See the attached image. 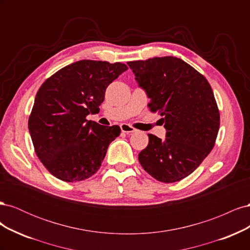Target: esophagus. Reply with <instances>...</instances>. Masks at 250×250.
Listing matches in <instances>:
<instances>
[{
  "instance_id": "obj_1",
  "label": "esophagus",
  "mask_w": 250,
  "mask_h": 250,
  "mask_svg": "<svg viewBox=\"0 0 250 250\" xmlns=\"http://www.w3.org/2000/svg\"><path fill=\"white\" fill-rule=\"evenodd\" d=\"M121 130H122V132H125L127 134L133 133V132L137 131L133 127H131L130 125H128V124H122V125H121Z\"/></svg>"
}]
</instances>
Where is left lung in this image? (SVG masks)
<instances>
[{
    "label": "left lung",
    "instance_id": "1",
    "mask_svg": "<svg viewBox=\"0 0 250 250\" xmlns=\"http://www.w3.org/2000/svg\"><path fill=\"white\" fill-rule=\"evenodd\" d=\"M127 64L150 99L151 111L161 112L166 129L165 140L148 134L140 164L158 181H179L199 167L215 145L220 116L213 89L200 73L177 57Z\"/></svg>",
    "mask_w": 250,
    "mask_h": 250
}]
</instances>
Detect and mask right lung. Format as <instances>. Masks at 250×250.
I'll return each instance as SVG.
<instances>
[{"mask_svg":"<svg viewBox=\"0 0 250 250\" xmlns=\"http://www.w3.org/2000/svg\"><path fill=\"white\" fill-rule=\"evenodd\" d=\"M127 69L120 62L79 60L42 83L28 127L36 155L53 176L74 183L99 170L121 129L86 116L99 111L107 86Z\"/></svg>","mask_w":250,"mask_h":250,"instance_id":"add662e5","label":"right lung"}]
</instances>
